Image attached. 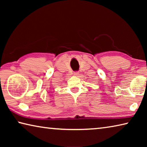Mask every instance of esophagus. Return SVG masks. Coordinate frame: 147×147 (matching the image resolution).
Here are the masks:
<instances>
[{
  "label": "esophagus",
  "instance_id": "1",
  "mask_svg": "<svg viewBox=\"0 0 147 147\" xmlns=\"http://www.w3.org/2000/svg\"><path fill=\"white\" fill-rule=\"evenodd\" d=\"M79 74V72L78 71H75V72H74V75H75V76H78Z\"/></svg>",
  "mask_w": 147,
  "mask_h": 147
}]
</instances>
